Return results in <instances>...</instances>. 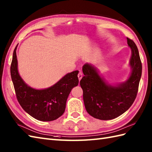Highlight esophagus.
I'll use <instances>...</instances> for the list:
<instances>
[{"label": "esophagus", "instance_id": "34e87169", "mask_svg": "<svg viewBox=\"0 0 152 152\" xmlns=\"http://www.w3.org/2000/svg\"><path fill=\"white\" fill-rule=\"evenodd\" d=\"M77 77H78L79 81H80V80H81V79H82V77H83L82 73V72H79V73H78V75H77Z\"/></svg>", "mask_w": 152, "mask_h": 152}]
</instances>
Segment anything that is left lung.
<instances>
[{"label": "left lung", "mask_w": 152, "mask_h": 152, "mask_svg": "<svg viewBox=\"0 0 152 152\" xmlns=\"http://www.w3.org/2000/svg\"><path fill=\"white\" fill-rule=\"evenodd\" d=\"M132 50L129 65L132 72L125 82L112 86L100 77L96 67L86 63L84 76L80 80L86 111L93 117L107 121L118 117L132 106L135 101L142 75V63L134 41L127 37Z\"/></svg>", "instance_id": "left-lung-1"}]
</instances>
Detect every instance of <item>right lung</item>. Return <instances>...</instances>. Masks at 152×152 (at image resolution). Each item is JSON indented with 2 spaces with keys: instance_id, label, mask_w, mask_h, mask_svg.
I'll list each match as a JSON object with an SVG mask.
<instances>
[{
  "instance_id": "1",
  "label": "right lung",
  "mask_w": 152,
  "mask_h": 152,
  "mask_svg": "<svg viewBox=\"0 0 152 152\" xmlns=\"http://www.w3.org/2000/svg\"><path fill=\"white\" fill-rule=\"evenodd\" d=\"M17 47L10 66L12 80L19 104L28 114L38 121H52L65 112L66 102L73 87L78 85V70L66 74L47 89H36L28 86L20 76L17 68Z\"/></svg>"
}]
</instances>
